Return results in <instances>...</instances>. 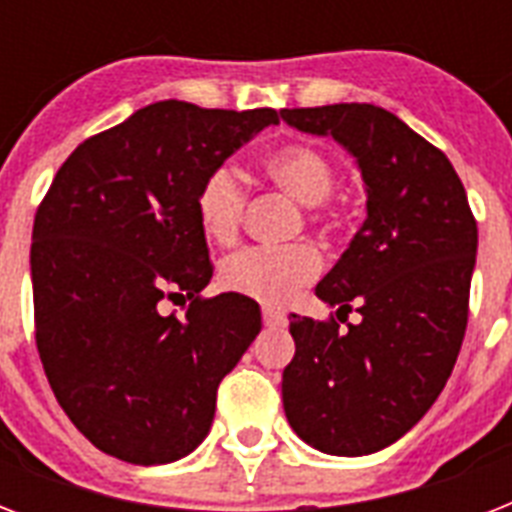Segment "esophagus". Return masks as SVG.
<instances>
[{
  "instance_id": "34e87169",
  "label": "esophagus",
  "mask_w": 512,
  "mask_h": 512,
  "mask_svg": "<svg viewBox=\"0 0 512 512\" xmlns=\"http://www.w3.org/2000/svg\"><path fill=\"white\" fill-rule=\"evenodd\" d=\"M265 327H287V316L276 308H263Z\"/></svg>"
}]
</instances>
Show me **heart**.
Wrapping results in <instances>:
<instances>
[{"instance_id": "1", "label": "heart", "mask_w": 512, "mask_h": 512, "mask_svg": "<svg viewBox=\"0 0 512 512\" xmlns=\"http://www.w3.org/2000/svg\"><path fill=\"white\" fill-rule=\"evenodd\" d=\"M265 175L287 188L303 204H321L335 188L337 170L321 148L289 143L265 156ZM247 180L233 164H217L201 180L196 193V215L201 231L217 244H231L241 231L247 212ZM321 271L319 249L311 244L295 247H247L223 263V284L231 292L257 303L281 305L297 289L311 284Z\"/></svg>"}]
</instances>
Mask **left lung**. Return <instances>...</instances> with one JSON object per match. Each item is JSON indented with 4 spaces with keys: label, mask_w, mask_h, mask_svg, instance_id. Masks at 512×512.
Listing matches in <instances>:
<instances>
[{
    "label": "left lung",
    "mask_w": 512,
    "mask_h": 512,
    "mask_svg": "<svg viewBox=\"0 0 512 512\" xmlns=\"http://www.w3.org/2000/svg\"><path fill=\"white\" fill-rule=\"evenodd\" d=\"M289 127L332 135L356 159L366 220L316 295L361 313L295 316V358L281 377L297 436L324 454L380 452L422 420L460 356L478 228L444 151L372 103L281 108Z\"/></svg>",
    "instance_id": "obj_1"
}]
</instances>
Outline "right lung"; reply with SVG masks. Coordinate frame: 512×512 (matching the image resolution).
<instances>
[{
	"mask_svg": "<svg viewBox=\"0 0 512 512\" xmlns=\"http://www.w3.org/2000/svg\"><path fill=\"white\" fill-rule=\"evenodd\" d=\"M279 124L273 108L159 100L68 156L34 217L36 348L79 433L132 465L191 454L217 385L260 335L236 292L201 297L212 263L196 193L217 164ZM162 299L189 303L164 317Z\"/></svg>",
	"mask_w": 512,
	"mask_h": 512,
	"instance_id": "right-lung-1",
	"label": "right lung"
}]
</instances>
